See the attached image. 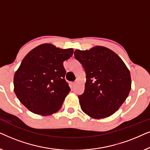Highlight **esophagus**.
<instances>
[{"label": "esophagus", "instance_id": "1", "mask_svg": "<svg viewBox=\"0 0 150 150\" xmlns=\"http://www.w3.org/2000/svg\"><path fill=\"white\" fill-rule=\"evenodd\" d=\"M71 86H72V87H74V86L76 85V82H73V83H71Z\"/></svg>", "mask_w": 150, "mask_h": 150}]
</instances>
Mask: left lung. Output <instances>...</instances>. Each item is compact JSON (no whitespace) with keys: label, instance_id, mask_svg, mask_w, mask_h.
Listing matches in <instances>:
<instances>
[{"label":"left lung","instance_id":"obj_1","mask_svg":"<svg viewBox=\"0 0 150 150\" xmlns=\"http://www.w3.org/2000/svg\"><path fill=\"white\" fill-rule=\"evenodd\" d=\"M86 73L85 91L79 96L83 111L94 119L112 115L131 89L130 73L122 59L110 49L96 46L74 51Z\"/></svg>","mask_w":150,"mask_h":150}]
</instances>
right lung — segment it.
Returning a JSON list of instances; mask_svg holds the SVG:
<instances>
[{
  "mask_svg": "<svg viewBox=\"0 0 150 150\" xmlns=\"http://www.w3.org/2000/svg\"><path fill=\"white\" fill-rule=\"evenodd\" d=\"M73 52L72 48L44 44L26 55L14 74L13 85L16 96L30 111L46 116L61 108L70 91L63 61Z\"/></svg>",
  "mask_w": 150,
  "mask_h": 150,
  "instance_id": "1",
  "label": "right lung"
}]
</instances>
